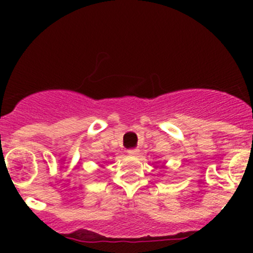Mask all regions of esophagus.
I'll return each mask as SVG.
<instances>
[{
    "mask_svg": "<svg viewBox=\"0 0 253 253\" xmlns=\"http://www.w3.org/2000/svg\"><path fill=\"white\" fill-rule=\"evenodd\" d=\"M127 153H128L129 155H138V149H128L127 150Z\"/></svg>",
    "mask_w": 253,
    "mask_h": 253,
    "instance_id": "34e87169",
    "label": "esophagus"
}]
</instances>
